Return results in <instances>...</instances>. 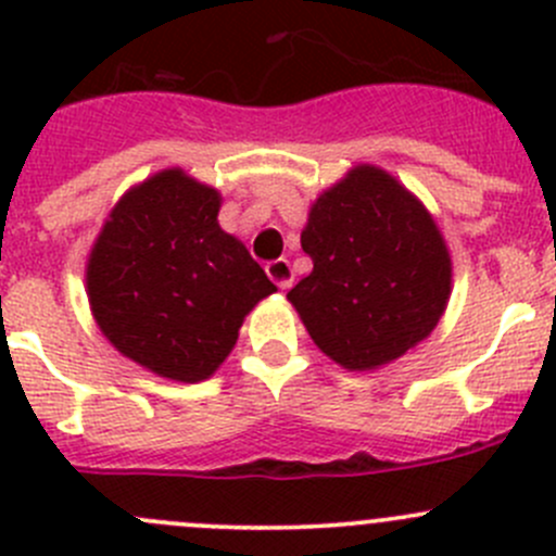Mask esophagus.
<instances>
[{
	"label": "esophagus",
	"mask_w": 556,
	"mask_h": 556,
	"mask_svg": "<svg viewBox=\"0 0 556 556\" xmlns=\"http://www.w3.org/2000/svg\"><path fill=\"white\" fill-rule=\"evenodd\" d=\"M266 274H268V277H271V282L277 285V288L288 290L290 285H293V268H290V261H285V257H279V261L268 263Z\"/></svg>",
	"instance_id": "34e87169"
}]
</instances>
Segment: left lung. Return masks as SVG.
<instances>
[{
    "label": "left lung",
    "mask_w": 556,
    "mask_h": 556,
    "mask_svg": "<svg viewBox=\"0 0 556 556\" xmlns=\"http://www.w3.org/2000/svg\"><path fill=\"white\" fill-rule=\"evenodd\" d=\"M309 277L288 293L312 341L374 371L428 339L452 295V255L422 201L374 164L319 193L301 231Z\"/></svg>",
    "instance_id": "obj_1"
}]
</instances>
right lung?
I'll return each mask as SVG.
<instances>
[{
  "instance_id": "add662e5",
  "label": "right lung",
  "mask_w": 556,
  "mask_h": 556,
  "mask_svg": "<svg viewBox=\"0 0 556 556\" xmlns=\"http://www.w3.org/2000/svg\"><path fill=\"white\" fill-rule=\"evenodd\" d=\"M223 195L177 166L134 185L112 206L86 263L104 339L174 382L210 379L244 317L277 285L217 223Z\"/></svg>"
}]
</instances>
